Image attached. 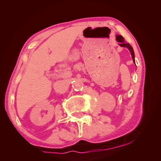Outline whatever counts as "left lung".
I'll return each instance as SVG.
<instances>
[{"label": "left lung", "instance_id": "8db88e82", "mask_svg": "<svg viewBox=\"0 0 161 161\" xmlns=\"http://www.w3.org/2000/svg\"><path fill=\"white\" fill-rule=\"evenodd\" d=\"M116 40L118 41L119 42H120L119 45L121 46V47H126L127 49H129V50L130 51V54H131V57H132V59H133V62L135 63V57H134V52H133V47L131 46L130 45L129 43H127L124 41V37L121 36V35H116Z\"/></svg>", "mask_w": 161, "mask_h": 161}]
</instances>
